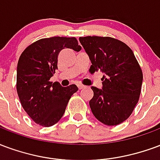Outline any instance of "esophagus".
Wrapping results in <instances>:
<instances>
[{"mask_svg":"<svg viewBox=\"0 0 160 160\" xmlns=\"http://www.w3.org/2000/svg\"><path fill=\"white\" fill-rule=\"evenodd\" d=\"M78 89H82V88H85V86H84V85L78 84Z\"/></svg>","mask_w":160,"mask_h":160,"instance_id":"esophagus-1","label":"esophagus"}]
</instances>
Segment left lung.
Returning a JSON list of instances; mask_svg holds the SVG:
<instances>
[{
  "mask_svg": "<svg viewBox=\"0 0 160 160\" xmlns=\"http://www.w3.org/2000/svg\"><path fill=\"white\" fill-rule=\"evenodd\" d=\"M92 65L89 72L101 71L102 89L91 87L89 106L94 116L106 125H117L131 115L142 90V69L129 47L108 37H79Z\"/></svg>",
  "mask_w": 160,
  "mask_h": 160,
  "instance_id": "8db88e82",
  "label": "left lung"
}]
</instances>
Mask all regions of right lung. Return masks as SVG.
<instances>
[{
  "label": "right lung",
  "mask_w": 160,
  "mask_h": 160,
  "mask_svg": "<svg viewBox=\"0 0 160 160\" xmlns=\"http://www.w3.org/2000/svg\"><path fill=\"white\" fill-rule=\"evenodd\" d=\"M65 48L82 49L75 37L43 38L28 46L17 66V92L22 107L35 123L52 126L62 118L72 95L78 90L75 84L62 87L50 78L58 69V56Z\"/></svg>",
  "instance_id": "add662e5"
}]
</instances>
